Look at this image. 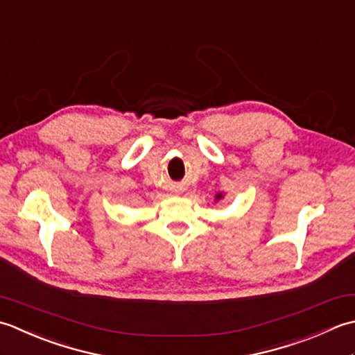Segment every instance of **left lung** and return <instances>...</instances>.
Segmentation results:
<instances>
[{
    "instance_id": "1",
    "label": "left lung",
    "mask_w": 355,
    "mask_h": 355,
    "mask_svg": "<svg viewBox=\"0 0 355 355\" xmlns=\"http://www.w3.org/2000/svg\"><path fill=\"white\" fill-rule=\"evenodd\" d=\"M223 198V194L222 193H218V194H216V200H220Z\"/></svg>"
}]
</instances>
